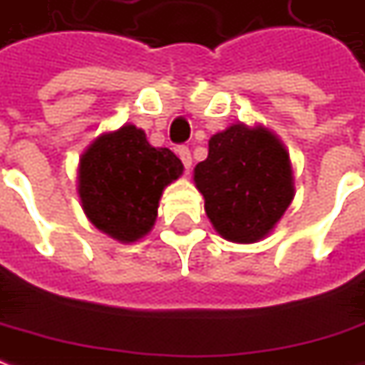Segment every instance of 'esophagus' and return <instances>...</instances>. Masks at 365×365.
Instances as JSON below:
<instances>
[{"mask_svg":"<svg viewBox=\"0 0 365 365\" xmlns=\"http://www.w3.org/2000/svg\"><path fill=\"white\" fill-rule=\"evenodd\" d=\"M178 156H180V160H182V165L187 170H190V166H192V156H190V150H188V146H178Z\"/></svg>","mask_w":365,"mask_h":365,"instance_id":"obj_1","label":"esophagus"}]
</instances>
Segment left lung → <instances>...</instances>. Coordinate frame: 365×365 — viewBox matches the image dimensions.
I'll return each mask as SVG.
<instances>
[{"instance_id":"1","label":"left lung","mask_w":365,"mask_h":365,"mask_svg":"<svg viewBox=\"0 0 365 365\" xmlns=\"http://www.w3.org/2000/svg\"><path fill=\"white\" fill-rule=\"evenodd\" d=\"M195 185L221 237L261 241L293 200L289 154L265 128L233 124L209 140V156L195 166Z\"/></svg>"}]
</instances>
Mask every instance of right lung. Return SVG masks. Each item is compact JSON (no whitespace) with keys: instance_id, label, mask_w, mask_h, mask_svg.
Segmentation results:
<instances>
[{"instance_id":"add662e5","label":"right lung","mask_w":365,"mask_h":365,"mask_svg":"<svg viewBox=\"0 0 365 365\" xmlns=\"http://www.w3.org/2000/svg\"><path fill=\"white\" fill-rule=\"evenodd\" d=\"M182 175L168 148H154L140 128L126 124L98 136L80 158L78 192L92 225L122 243L153 229L166 185Z\"/></svg>"}]
</instances>
